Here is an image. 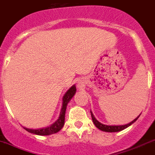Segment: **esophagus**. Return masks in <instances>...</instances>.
<instances>
[{"label": "esophagus", "instance_id": "obj_1", "mask_svg": "<svg viewBox=\"0 0 155 155\" xmlns=\"http://www.w3.org/2000/svg\"><path fill=\"white\" fill-rule=\"evenodd\" d=\"M78 87H80V84H79V83L78 84Z\"/></svg>", "mask_w": 155, "mask_h": 155}]
</instances>
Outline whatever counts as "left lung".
<instances>
[{"instance_id": "1", "label": "left lung", "mask_w": 155, "mask_h": 155, "mask_svg": "<svg viewBox=\"0 0 155 155\" xmlns=\"http://www.w3.org/2000/svg\"><path fill=\"white\" fill-rule=\"evenodd\" d=\"M91 112V116H92V121H93L94 125L96 126V128H99V130H101V131H105V132H117V131H122V130L125 129L126 128H128V127H129L130 125H132L133 123H134V121H136V120L138 119V118H139L140 116V114L139 115H138V117H137L136 118H134V120H133L132 121H131V122H129L128 124H126V125H104V124L101 123V122H99V121H98L96 118H95V116H94L93 113H92V112L90 111Z\"/></svg>"}]
</instances>
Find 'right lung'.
<instances>
[{"label": "right lung", "mask_w": 155, "mask_h": 155, "mask_svg": "<svg viewBox=\"0 0 155 155\" xmlns=\"http://www.w3.org/2000/svg\"><path fill=\"white\" fill-rule=\"evenodd\" d=\"M76 92V88L75 85L73 86H71L67 92L65 93L63 97V105H62L61 111H60V116L58 118V119L55 121L54 123L52 124L51 125L46 128H38V129H31V128H27L24 127L25 130H27L28 132L32 133V134H37V135H50V134H55L57 133L58 131H60V130L63 128V125H64L65 122V114H66V106H67L68 103L71 99L74 96Z\"/></svg>", "instance_id": "1"}]
</instances>
